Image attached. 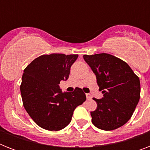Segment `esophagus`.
<instances>
[{
  "label": "esophagus",
  "mask_w": 150,
  "mask_h": 150,
  "mask_svg": "<svg viewBox=\"0 0 150 150\" xmlns=\"http://www.w3.org/2000/svg\"><path fill=\"white\" fill-rule=\"evenodd\" d=\"M86 98L88 99V100H91V99H92V96H91V95H90V94L86 93Z\"/></svg>",
  "instance_id": "esophagus-1"
}]
</instances>
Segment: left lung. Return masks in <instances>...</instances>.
Listing matches in <instances>:
<instances>
[{
	"mask_svg": "<svg viewBox=\"0 0 150 150\" xmlns=\"http://www.w3.org/2000/svg\"><path fill=\"white\" fill-rule=\"evenodd\" d=\"M85 61L96 75L102 99L93 98L96 110L90 112L96 128L114 130L127 123L140 98V81L128 64L111 54L84 55Z\"/></svg>",
	"mask_w": 150,
	"mask_h": 150,
	"instance_id": "8db88e82",
	"label": "left lung"
}]
</instances>
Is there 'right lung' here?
Listing matches in <instances>:
<instances>
[{
	"label": "right lung",
	"mask_w": 150,
	"mask_h": 150,
	"mask_svg": "<svg viewBox=\"0 0 150 150\" xmlns=\"http://www.w3.org/2000/svg\"><path fill=\"white\" fill-rule=\"evenodd\" d=\"M79 55L44 54L27 66L20 86L25 109L42 128L59 131L68 125L73 112L86 100L82 89L62 92L59 84L69 77Z\"/></svg>",
	"instance_id": "right-lung-1"
}]
</instances>
